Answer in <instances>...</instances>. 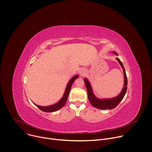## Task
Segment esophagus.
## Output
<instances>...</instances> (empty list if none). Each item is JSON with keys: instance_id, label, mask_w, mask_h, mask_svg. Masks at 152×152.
<instances>
[{"instance_id": "esophagus-1", "label": "esophagus", "mask_w": 152, "mask_h": 152, "mask_svg": "<svg viewBox=\"0 0 152 152\" xmlns=\"http://www.w3.org/2000/svg\"><path fill=\"white\" fill-rule=\"evenodd\" d=\"M79 74H80L81 76L84 75L85 74V70H83V69L80 70V71H79Z\"/></svg>"}]
</instances>
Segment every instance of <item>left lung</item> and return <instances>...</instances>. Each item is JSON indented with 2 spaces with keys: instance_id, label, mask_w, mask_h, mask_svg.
I'll return each mask as SVG.
<instances>
[{
  "instance_id": "1",
  "label": "left lung",
  "mask_w": 152,
  "mask_h": 152,
  "mask_svg": "<svg viewBox=\"0 0 152 152\" xmlns=\"http://www.w3.org/2000/svg\"><path fill=\"white\" fill-rule=\"evenodd\" d=\"M113 53L114 54H115L116 55H118L117 52H113ZM116 59L118 61V62H119L121 67H122V69L123 70L124 79V86H123L124 87L123 88L120 93L117 96H116L115 97L111 98V99H99L94 95V94L93 93V91L92 86L91 85V83H90V81L86 78H85L83 79L84 82H85V85H86V90H87L88 97L89 101H90V103L94 107L97 108V109H100V110H112V109H114V108L115 107L119 104V103L123 100V99L124 98V97L125 96V94L126 93L127 88V76H126L125 69L124 68L123 63L119 59V58H117Z\"/></svg>"
}]
</instances>
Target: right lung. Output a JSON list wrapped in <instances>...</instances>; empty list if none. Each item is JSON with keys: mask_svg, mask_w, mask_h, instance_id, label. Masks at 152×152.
<instances>
[{"mask_svg": "<svg viewBox=\"0 0 152 152\" xmlns=\"http://www.w3.org/2000/svg\"><path fill=\"white\" fill-rule=\"evenodd\" d=\"M79 77L78 75H75L68 82L66 88V90L64 91V95L62 97V98L56 103L52 104V105H49V106H39L36 104L35 103H34L39 110H41V111L46 112V113H52V112H55L58 111L59 110H60L61 107H62L66 103V102L67 100L69 93H70V91L71 89L72 86L73 85V83L74 82L75 80L77 78Z\"/></svg>", "mask_w": 152, "mask_h": 152, "instance_id": "add662e5", "label": "right lung"}]
</instances>
